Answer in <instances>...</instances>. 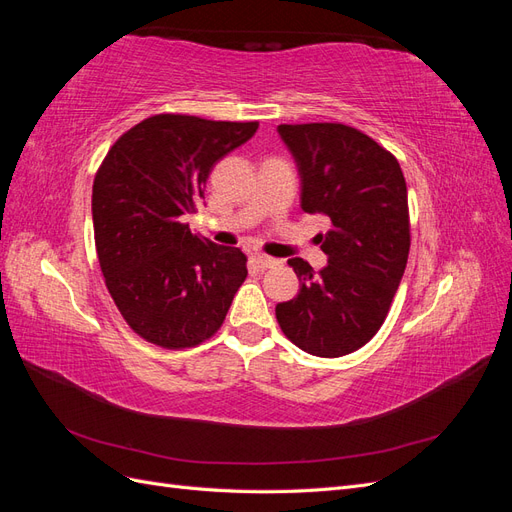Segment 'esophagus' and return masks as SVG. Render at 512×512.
Here are the masks:
<instances>
[{
  "instance_id": "1",
  "label": "esophagus",
  "mask_w": 512,
  "mask_h": 512,
  "mask_svg": "<svg viewBox=\"0 0 512 512\" xmlns=\"http://www.w3.org/2000/svg\"><path fill=\"white\" fill-rule=\"evenodd\" d=\"M252 262L258 267V269H273L280 265V260H275L271 256H265V254H254L252 256Z\"/></svg>"
}]
</instances>
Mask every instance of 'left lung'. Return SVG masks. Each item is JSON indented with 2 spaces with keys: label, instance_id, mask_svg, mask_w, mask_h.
Instances as JSON below:
<instances>
[{
  "label": "left lung",
  "instance_id": "left-lung-1",
  "mask_svg": "<svg viewBox=\"0 0 512 512\" xmlns=\"http://www.w3.org/2000/svg\"><path fill=\"white\" fill-rule=\"evenodd\" d=\"M301 177V209L322 213L318 235L329 265H288L299 294L277 303L284 335L301 350L335 359L365 346L389 314L410 252L408 188L393 153L344 123L277 126Z\"/></svg>",
  "mask_w": 512,
  "mask_h": 512
}]
</instances>
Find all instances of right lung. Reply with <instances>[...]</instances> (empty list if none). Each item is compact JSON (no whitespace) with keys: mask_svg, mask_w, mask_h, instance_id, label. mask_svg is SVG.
<instances>
[{"mask_svg":"<svg viewBox=\"0 0 512 512\" xmlns=\"http://www.w3.org/2000/svg\"><path fill=\"white\" fill-rule=\"evenodd\" d=\"M258 130V121L153 115L108 149L91 213L108 292L134 333L179 350L222 327L247 277L239 247L215 245L183 224L205 198L213 166Z\"/></svg>","mask_w":512,"mask_h":512,"instance_id":"obj_1","label":"right lung"}]
</instances>
